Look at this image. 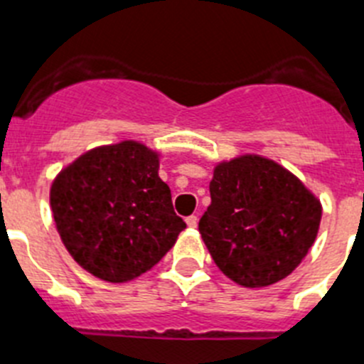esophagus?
Instances as JSON below:
<instances>
[{"label": "esophagus", "mask_w": 364, "mask_h": 364, "mask_svg": "<svg viewBox=\"0 0 364 364\" xmlns=\"http://www.w3.org/2000/svg\"><path fill=\"white\" fill-rule=\"evenodd\" d=\"M185 221L191 229H196V227H198V216H188Z\"/></svg>", "instance_id": "34e87169"}]
</instances>
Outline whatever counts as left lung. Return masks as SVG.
Masks as SVG:
<instances>
[{
	"label": "left lung",
	"instance_id": "left-lung-1",
	"mask_svg": "<svg viewBox=\"0 0 364 364\" xmlns=\"http://www.w3.org/2000/svg\"><path fill=\"white\" fill-rule=\"evenodd\" d=\"M200 232L214 264L243 287H267L299 267L317 238L322 205L282 164L243 154L214 166Z\"/></svg>",
	"mask_w": 364,
	"mask_h": 364
}]
</instances>
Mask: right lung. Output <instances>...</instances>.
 <instances>
[{
  "mask_svg": "<svg viewBox=\"0 0 364 364\" xmlns=\"http://www.w3.org/2000/svg\"><path fill=\"white\" fill-rule=\"evenodd\" d=\"M161 154L139 141L87 150L50 183V210L73 260L122 284L150 271L173 247L185 221L159 178Z\"/></svg>",
  "mask_w": 364,
  "mask_h": 364,
  "instance_id": "obj_1",
  "label": "right lung"
}]
</instances>
